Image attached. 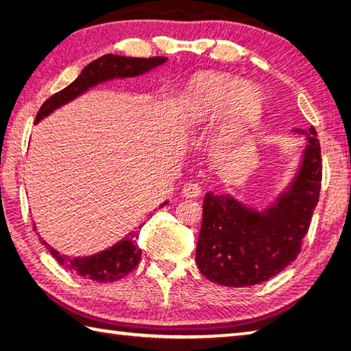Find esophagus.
Masks as SVG:
<instances>
[{
	"label": "esophagus",
	"mask_w": 351,
	"mask_h": 351,
	"mask_svg": "<svg viewBox=\"0 0 351 351\" xmlns=\"http://www.w3.org/2000/svg\"><path fill=\"white\" fill-rule=\"evenodd\" d=\"M200 195H202V187H200L199 184L187 182L184 185V189H182V196L184 197L193 199V197H199Z\"/></svg>",
	"instance_id": "obj_1"
}]
</instances>
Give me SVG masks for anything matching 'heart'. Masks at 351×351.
<instances>
[{
  "instance_id": "1",
  "label": "heart",
  "mask_w": 351,
  "mask_h": 351,
  "mask_svg": "<svg viewBox=\"0 0 351 351\" xmlns=\"http://www.w3.org/2000/svg\"><path fill=\"white\" fill-rule=\"evenodd\" d=\"M263 108V93L241 78L225 73H200L189 84L180 99L185 122L205 121L223 113L220 138L234 140Z\"/></svg>"
}]
</instances>
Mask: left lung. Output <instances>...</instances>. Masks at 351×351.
I'll use <instances>...</instances> for the list:
<instances>
[{
  "label": "left lung",
  "mask_w": 351,
  "mask_h": 351,
  "mask_svg": "<svg viewBox=\"0 0 351 351\" xmlns=\"http://www.w3.org/2000/svg\"><path fill=\"white\" fill-rule=\"evenodd\" d=\"M306 136L299 171L276 204L256 211L229 195L206 193L196 264L223 287H252L271 279L295 261L322 190V147L317 131Z\"/></svg>",
  "instance_id": "8db88e82"
}]
</instances>
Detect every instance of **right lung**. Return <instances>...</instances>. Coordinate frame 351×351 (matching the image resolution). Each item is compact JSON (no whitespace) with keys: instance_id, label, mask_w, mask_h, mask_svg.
Returning <instances> with one entry per match:
<instances>
[{"instance_id":"1","label":"right lung","mask_w":351,"mask_h":351,"mask_svg":"<svg viewBox=\"0 0 351 351\" xmlns=\"http://www.w3.org/2000/svg\"><path fill=\"white\" fill-rule=\"evenodd\" d=\"M166 62L167 57L137 58L113 54L102 56L98 60L87 64L86 68L81 71L80 77L73 81L72 84L63 88L62 92L52 95L48 101H45V104L39 110V113L36 116V122H39L43 117L49 116L52 111L57 110L58 107H62L64 104L75 99L77 96L83 95L90 87H95L114 78H132L143 75V73L158 68V66L164 64ZM164 205H167V202L161 204L160 208H162ZM143 225H140L138 229H141ZM138 229L136 232L128 234V237H125L123 240L116 243L114 245H111L110 249L84 258H71L62 255L60 252H57L56 249H52L51 245L45 243L42 238L40 240L43 245H47V249L49 250L51 255L56 258L57 263L63 265L66 270L75 273L84 279H92L96 282L106 283L116 282L125 278L126 274L132 271L134 268L138 265L141 259V249L137 247Z\"/></svg>"}]
</instances>
